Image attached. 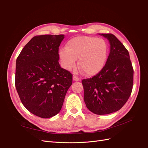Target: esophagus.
I'll return each mask as SVG.
<instances>
[{
	"label": "esophagus",
	"instance_id": "obj_1",
	"mask_svg": "<svg viewBox=\"0 0 148 148\" xmlns=\"http://www.w3.org/2000/svg\"><path fill=\"white\" fill-rule=\"evenodd\" d=\"M73 80L74 81H79L80 79H79V78L78 76H77L76 75H73Z\"/></svg>",
	"mask_w": 148,
	"mask_h": 148
}]
</instances>
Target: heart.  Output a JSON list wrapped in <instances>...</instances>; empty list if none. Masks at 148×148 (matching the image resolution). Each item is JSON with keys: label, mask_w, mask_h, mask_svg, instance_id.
Segmentation results:
<instances>
[{"label": "heart", "mask_w": 148, "mask_h": 148, "mask_svg": "<svg viewBox=\"0 0 148 148\" xmlns=\"http://www.w3.org/2000/svg\"><path fill=\"white\" fill-rule=\"evenodd\" d=\"M108 47L103 39L88 36H79L70 39L66 49H61L59 56L64 67L71 70L78 58V66L87 75L99 72L108 58Z\"/></svg>", "instance_id": "b5f03b06"}]
</instances>
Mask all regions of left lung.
<instances>
[{"mask_svg": "<svg viewBox=\"0 0 148 148\" xmlns=\"http://www.w3.org/2000/svg\"><path fill=\"white\" fill-rule=\"evenodd\" d=\"M110 43L107 62L92 78L84 79V100L94 114L103 115L122 108L131 94L134 70L127 49L111 34H101Z\"/></svg>", "mask_w": 148, "mask_h": 148, "instance_id": "1", "label": "left lung"}]
</instances>
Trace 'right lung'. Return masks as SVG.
I'll return each mask as SVG.
<instances>
[{
  "label": "right lung",
  "mask_w": 148,
  "mask_h": 148,
  "mask_svg": "<svg viewBox=\"0 0 148 148\" xmlns=\"http://www.w3.org/2000/svg\"><path fill=\"white\" fill-rule=\"evenodd\" d=\"M64 35L34 37L16 60L15 86L21 102L33 114H57L72 84V74L60 67L59 46Z\"/></svg>",
  "instance_id": "obj_1"
}]
</instances>
